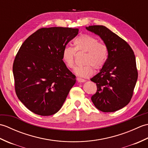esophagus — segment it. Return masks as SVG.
I'll return each instance as SVG.
<instances>
[{"label": "esophagus", "mask_w": 148, "mask_h": 148, "mask_svg": "<svg viewBox=\"0 0 148 148\" xmlns=\"http://www.w3.org/2000/svg\"><path fill=\"white\" fill-rule=\"evenodd\" d=\"M77 81L78 83H83L85 81V80L83 79H81V78H77Z\"/></svg>", "instance_id": "1"}]
</instances>
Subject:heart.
Returning a JSON list of instances; mask_svg holds the SVG:
<instances>
[{
	"label": "heart",
	"mask_w": 148,
	"mask_h": 148,
	"mask_svg": "<svg viewBox=\"0 0 148 148\" xmlns=\"http://www.w3.org/2000/svg\"><path fill=\"white\" fill-rule=\"evenodd\" d=\"M74 48L66 46L62 51V60L68 68H74L75 54L85 53L83 66L74 69V72L77 76L88 78L94 73V68L97 70L102 69L108 56V48L106 44L99 42L95 37L88 34H82L73 42Z\"/></svg>",
	"instance_id": "b5f03b06"
}]
</instances>
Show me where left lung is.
I'll return each mask as SVG.
<instances>
[{"label": "left lung", "mask_w": 148, "mask_h": 148, "mask_svg": "<svg viewBox=\"0 0 148 148\" xmlns=\"http://www.w3.org/2000/svg\"><path fill=\"white\" fill-rule=\"evenodd\" d=\"M108 46V56L99 73L91 81L97 90L92 95L93 104L104 112H114L130 102L138 77L136 56L129 45L102 25L86 27Z\"/></svg>", "instance_id": "1"}]
</instances>
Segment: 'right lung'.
<instances>
[{"label":"right lung","instance_id":"1","mask_svg":"<svg viewBox=\"0 0 148 148\" xmlns=\"http://www.w3.org/2000/svg\"><path fill=\"white\" fill-rule=\"evenodd\" d=\"M79 29L42 28L22 44L12 66L15 91L30 111L40 116L57 112L63 106L76 76L62 60V51Z\"/></svg>","mask_w":148,"mask_h":148}]
</instances>
